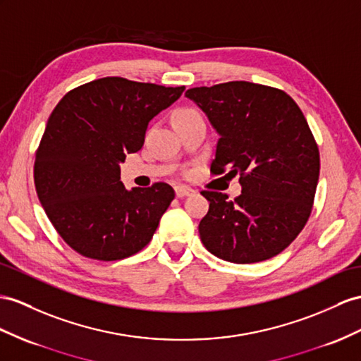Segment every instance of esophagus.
I'll return each mask as SVG.
<instances>
[{"label": "esophagus", "instance_id": "34e87169", "mask_svg": "<svg viewBox=\"0 0 361 361\" xmlns=\"http://www.w3.org/2000/svg\"><path fill=\"white\" fill-rule=\"evenodd\" d=\"M193 193V189L190 188H186V186H178L175 188V195H177V198H184V197H189Z\"/></svg>", "mask_w": 361, "mask_h": 361}]
</instances>
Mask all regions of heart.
<instances>
[{"instance_id": "b5f03b06", "label": "heart", "mask_w": 361, "mask_h": 361, "mask_svg": "<svg viewBox=\"0 0 361 361\" xmlns=\"http://www.w3.org/2000/svg\"><path fill=\"white\" fill-rule=\"evenodd\" d=\"M192 114H198V111L197 109H192V108L181 109V111H178L177 114H175V117H186V116H192Z\"/></svg>"}]
</instances>
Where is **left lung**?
<instances>
[{"label":"left lung","instance_id":"obj_1","mask_svg":"<svg viewBox=\"0 0 361 361\" xmlns=\"http://www.w3.org/2000/svg\"><path fill=\"white\" fill-rule=\"evenodd\" d=\"M218 133L210 172L239 175L241 195L202 190L210 202L198 226L207 250L235 264L279 255L307 224L320 155L307 118L285 91L233 80L186 91Z\"/></svg>","mask_w":361,"mask_h":361}]
</instances>
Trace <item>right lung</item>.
Here are the masks:
<instances>
[{"label": "right lung", "instance_id": "1", "mask_svg": "<svg viewBox=\"0 0 361 361\" xmlns=\"http://www.w3.org/2000/svg\"><path fill=\"white\" fill-rule=\"evenodd\" d=\"M183 91L102 78L68 91L53 109L35 186L50 223L79 255L118 261L149 244L175 192L166 183L125 189L120 163L142 149L147 123Z\"/></svg>", "mask_w": 361, "mask_h": 361}]
</instances>
